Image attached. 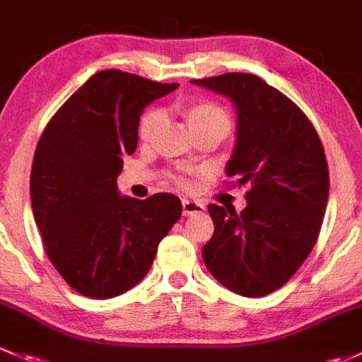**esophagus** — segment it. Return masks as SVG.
I'll use <instances>...</instances> for the list:
<instances>
[{
    "label": "esophagus",
    "instance_id": "1",
    "mask_svg": "<svg viewBox=\"0 0 362 362\" xmlns=\"http://www.w3.org/2000/svg\"><path fill=\"white\" fill-rule=\"evenodd\" d=\"M204 204L197 202V200H189V199H182V214L185 216H195L204 212Z\"/></svg>",
    "mask_w": 362,
    "mask_h": 362
}]
</instances>
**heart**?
Segmentation results:
<instances>
[{
    "label": "heart",
    "instance_id": "heart-1",
    "mask_svg": "<svg viewBox=\"0 0 362 362\" xmlns=\"http://www.w3.org/2000/svg\"><path fill=\"white\" fill-rule=\"evenodd\" d=\"M186 117H188L189 125L195 130L209 129V127H218L223 129L228 134L230 127H232V120H230V115L226 113V110L223 106H219L218 103H212V100H199V103L192 104V106L186 110ZM167 113L163 107L155 106L150 107L148 111H144V115L139 120V137L143 141H151L155 139L156 134L160 132L163 124H165ZM192 169H181L177 173L170 174V180L176 182L181 188H189L192 186Z\"/></svg>",
    "mask_w": 362,
    "mask_h": 362
}]
</instances>
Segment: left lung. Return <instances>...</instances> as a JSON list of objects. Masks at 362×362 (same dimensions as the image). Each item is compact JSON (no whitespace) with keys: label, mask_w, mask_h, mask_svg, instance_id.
Listing matches in <instances>:
<instances>
[{"label":"left lung","mask_w":362,"mask_h":362,"mask_svg":"<svg viewBox=\"0 0 362 362\" xmlns=\"http://www.w3.org/2000/svg\"><path fill=\"white\" fill-rule=\"evenodd\" d=\"M192 83L235 103L237 144L226 174L249 185L240 214L207 206L214 233L202 249L204 263L230 291L267 296L296 274L317 242L329 193L322 143L307 115L256 74Z\"/></svg>","instance_id":"1"}]
</instances>
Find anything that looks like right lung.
<instances>
[{
	"instance_id": "obj_1",
	"label": "right lung",
	"mask_w": 362,
	"mask_h": 362,
	"mask_svg": "<svg viewBox=\"0 0 362 362\" xmlns=\"http://www.w3.org/2000/svg\"><path fill=\"white\" fill-rule=\"evenodd\" d=\"M120 69L99 71L45 127L31 169V206L43 249L80 294L106 300L139 284L160 240L181 218V200L120 197L124 156L137 148L143 107L176 90Z\"/></svg>"
}]
</instances>
